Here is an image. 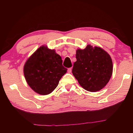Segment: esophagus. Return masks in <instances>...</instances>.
<instances>
[{
	"instance_id": "1",
	"label": "esophagus",
	"mask_w": 133,
	"mask_h": 133,
	"mask_svg": "<svg viewBox=\"0 0 133 133\" xmlns=\"http://www.w3.org/2000/svg\"><path fill=\"white\" fill-rule=\"evenodd\" d=\"M71 70H72V68H71V67H70V68L68 69V70H67V71H68V73H70L71 72Z\"/></svg>"
}]
</instances>
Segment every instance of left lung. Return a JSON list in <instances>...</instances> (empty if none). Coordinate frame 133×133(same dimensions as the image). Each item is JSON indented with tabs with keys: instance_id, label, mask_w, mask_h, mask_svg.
I'll return each mask as SVG.
<instances>
[{
	"instance_id": "left-lung-1",
	"label": "left lung",
	"mask_w": 133,
	"mask_h": 133,
	"mask_svg": "<svg viewBox=\"0 0 133 133\" xmlns=\"http://www.w3.org/2000/svg\"><path fill=\"white\" fill-rule=\"evenodd\" d=\"M76 57L72 73L83 88L96 92L105 86L112 73V60L106 51L88 44L76 51Z\"/></svg>"
}]
</instances>
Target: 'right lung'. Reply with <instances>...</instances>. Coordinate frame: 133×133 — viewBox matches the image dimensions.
<instances>
[{
  "instance_id": "1",
  "label": "right lung",
  "mask_w": 133,
  "mask_h": 133,
  "mask_svg": "<svg viewBox=\"0 0 133 133\" xmlns=\"http://www.w3.org/2000/svg\"><path fill=\"white\" fill-rule=\"evenodd\" d=\"M62 57L55 50L40 47L27 60L24 66L26 80L31 89L41 95L51 93L67 72Z\"/></svg>"
}]
</instances>
